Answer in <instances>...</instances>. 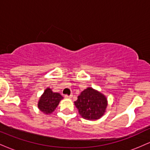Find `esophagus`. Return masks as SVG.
<instances>
[{"label":"esophagus","instance_id":"obj_1","mask_svg":"<svg viewBox=\"0 0 150 150\" xmlns=\"http://www.w3.org/2000/svg\"><path fill=\"white\" fill-rule=\"evenodd\" d=\"M72 97H73V95H65V99H70V98H72Z\"/></svg>","mask_w":150,"mask_h":150}]
</instances>
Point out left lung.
Wrapping results in <instances>:
<instances>
[{
    "mask_svg": "<svg viewBox=\"0 0 150 150\" xmlns=\"http://www.w3.org/2000/svg\"><path fill=\"white\" fill-rule=\"evenodd\" d=\"M74 103L80 116L89 120L99 119L106 112L108 104L104 94L92 87L82 91Z\"/></svg>",
    "mask_w": 150,
    "mask_h": 150,
    "instance_id": "left-lung-1",
    "label": "left lung"
}]
</instances>
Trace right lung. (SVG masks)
<instances>
[{
	"mask_svg": "<svg viewBox=\"0 0 150 150\" xmlns=\"http://www.w3.org/2000/svg\"><path fill=\"white\" fill-rule=\"evenodd\" d=\"M63 97L58 92H53L52 89L49 87L46 88L41 96L38 102V108L45 114H50L54 111L60 101Z\"/></svg>",
	"mask_w": 150,
	"mask_h": 150,
	"instance_id": "right-lung-1",
	"label": "right lung"
}]
</instances>
